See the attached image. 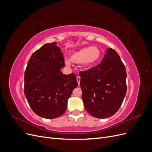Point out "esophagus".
Returning <instances> with one entry per match:
<instances>
[{
    "mask_svg": "<svg viewBox=\"0 0 152 152\" xmlns=\"http://www.w3.org/2000/svg\"><path fill=\"white\" fill-rule=\"evenodd\" d=\"M77 80L78 82V85H80V77L79 76H77Z\"/></svg>",
    "mask_w": 152,
    "mask_h": 152,
    "instance_id": "esophagus-1",
    "label": "esophagus"
}]
</instances>
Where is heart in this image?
Segmentation results:
<instances>
[{
  "mask_svg": "<svg viewBox=\"0 0 152 152\" xmlns=\"http://www.w3.org/2000/svg\"><path fill=\"white\" fill-rule=\"evenodd\" d=\"M101 54H102V53L98 48L88 46L71 53L70 59L73 63H82L84 66L89 67L94 65L95 63L98 61L101 58ZM65 62L68 66L70 65V61L68 59H66Z\"/></svg>",
  "mask_w": 152,
  "mask_h": 152,
  "instance_id": "heart-1",
  "label": "heart"
}]
</instances>
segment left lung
Returning <instances> with one entry per match:
<instances>
[{"mask_svg": "<svg viewBox=\"0 0 152 152\" xmlns=\"http://www.w3.org/2000/svg\"><path fill=\"white\" fill-rule=\"evenodd\" d=\"M84 107L96 118L112 116L120 108L127 92L126 70L118 54L108 48L98 65L80 72Z\"/></svg>", "mask_w": 152, "mask_h": 152, "instance_id": "1", "label": "left lung"}]
</instances>
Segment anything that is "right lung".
I'll return each mask as SVG.
<instances>
[{"mask_svg":"<svg viewBox=\"0 0 152 152\" xmlns=\"http://www.w3.org/2000/svg\"><path fill=\"white\" fill-rule=\"evenodd\" d=\"M65 60L56 42L45 44L31 56L25 72L24 93L37 115L55 118L65 112L73 90L77 87L76 75L60 70Z\"/></svg>","mask_w":152,"mask_h":152,"instance_id":"obj_1","label":"right lung"}]
</instances>
